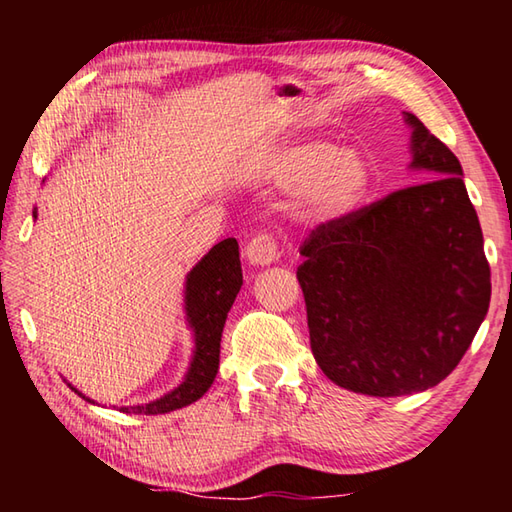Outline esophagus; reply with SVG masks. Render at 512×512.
Returning <instances> with one entry per match:
<instances>
[{
  "label": "esophagus",
  "mask_w": 512,
  "mask_h": 512,
  "mask_svg": "<svg viewBox=\"0 0 512 512\" xmlns=\"http://www.w3.org/2000/svg\"><path fill=\"white\" fill-rule=\"evenodd\" d=\"M246 257L250 264L255 266H268L273 264L277 257V241L273 239V235H268V232H259L253 239L248 241L246 246Z\"/></svg>",
  "instance_id": "obj_1"
}]
</instances>
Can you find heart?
Returning a JSON list of instances; mask_svg holds the SVG:
<instances>
[{
    "mask_svg": "<svg viewBox=\"0 0 512 512\" xmlns=\"http://www.w3.org/2000/svg\"><path fill=\"white\" fill-rule=\"evenodd\" d=\"M255 173L280 189H298L300 210L311 219H339L370 187V164L359 151L325 140L280 144L259 158Z\"/></svg>",
    "mask_w": 512,
    "mask_h": 512,
    "instance_id": "heart-1",
    "label": "heart"
}]
</instances>
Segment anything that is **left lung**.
<instances>
[{
  "instance_id": "left-lung-1",
  "label": "left lung",
  "mask_w": 512,
  "mask_h": 512,
  "mask_svg": "<svg viewBox=\"0 0 512 512\" xmlns=\"http://www.w3.org/2000/svg\"><path fill=\"white\" fill-rule=\"evenodd\" d=\"M406 121L413 167L436 178L316 225L296 273L320 370L375 397L440 384L490 307V264L461 162L418 117L406 112Z\"/></svg>"
}]
</instances>
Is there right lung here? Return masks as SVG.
<instances>
[{"label":"right lung","instance_id":"add662e5","mask_svg":"<svg viewBox=\"0 0 512 512\" xmlns=\"http://www.w3.org/2000/svg\"><path fill=\"white\" fill-rule=\"evenodd\" d=\"M241 284H244V275H241L237 239H223L187 275V318L189 325L194 327L196 350L185 381L176 391L160 397V400L142 406H124L121 411L158 415L183 409V406L201 400L207 388L212 386L216 370H219L223 325Z\"/></svg>","mask_w":512,"mask_h":512}]
</instances>
